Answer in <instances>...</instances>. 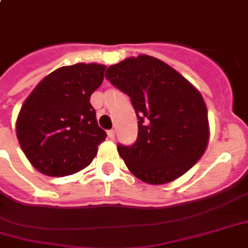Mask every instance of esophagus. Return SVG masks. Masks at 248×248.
<instances>
[{"label": "esophagus", "mask_w": 248, "mask_h": 248, "mask_svg": "<svg viewBox=\"0 0 248 248\" xmlns=\"http://www.w3.org/2000/svg\"><path fill=\"white\" fill-rule=\"evenodd\" d=\"M108 137H109L110 139H114L115 138V131H114V130H109V131H108Z\"/></svg>", "instance_id": "esophagus-1"}]
</instances>
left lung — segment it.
I'll return each mask as SVG.
<instances>
[{
	"label": "left lung",
	"instance_id": "left-lung-1",
	"mask_svg": "<svg viewBox=\"0 0 248 248\" xmlns=\"http://www.w3.org/2000/svg\"><path fill=\"white\" fill-rule=\"evenodd\" d=\"M105 78L130 97L139 119L137 140L117 146L133 175L148 184H166L201 159L209 140L208 110L180 73L140 55L110 65Z\"/></svg>",
	"mask_w": 248,
	"mask_h": 248
}]
</instances>
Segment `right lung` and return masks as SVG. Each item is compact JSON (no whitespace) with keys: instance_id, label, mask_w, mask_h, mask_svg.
<instances>
[{"instance_id":"right-lung-1","label":"right lung","mask_w":248,"mask_h":248,"mask_svg":"<svg viewBox=\"0 0 248 248\" xmlns=\"http://www.w3.org/2000/svg\"><path fill=\"white\" fill-rule=\"evenodd\" d=\"M105 65L78 63L58 68L38 84L16 119V138L36 170L63 177L88 167L106 133L97 124L91 96Z\"/></svg>"}]
</instances>
